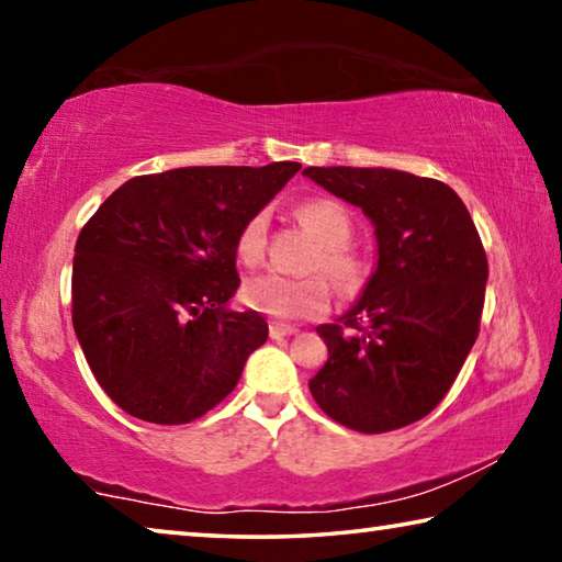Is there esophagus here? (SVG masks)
Wrapping results in <instances>:
<instances>
[{
	"label": "esophagus",
	"mask_w": 562,
	"mask_h": 562,
	"mask_svg": "<svg viewBox=\"0 0 562 562\" xmlns=\"http://www.w3.org/2000/svg\"><path fill=\"white\" fill-rule=\"evenodd\" d=\"M297 327L288 325V322H270V337L278 339V337H292Z\"/></svg>",
	"instance_id": "obj_1"
}]
</instances>
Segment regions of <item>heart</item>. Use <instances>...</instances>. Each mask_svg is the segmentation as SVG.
I'll list each match as a JSON object with an SVG mask.
<instances>
[{"instance_id":"1","label":"heart","mask_w":562,"mask_h":562,"mask_svg":"<svg viewBox=\"0 0 562 562\" xmlns=\"http://www.w3.org/2000/svg\"><path fill=\"white\" fill-rule=\"evenodd\" d=\"M294 215L302 225H307L319 240V250L312 260V268H322L331 280L345 284H357L361 278V265L347 250L355 233L347 207L331 198H310L297 205ZM268 245V221L258 213L245 221L235 240V252L240 262L255 265L262 260ZM243 297L252 310L278 319H302L322 312L329 304L327 282L319 274L310 278H288L278 272H260L247 278L243 284Z\"/></svg>"}]
</instances>
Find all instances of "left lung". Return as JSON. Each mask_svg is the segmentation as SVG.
<instances>
[{
  "instance_id": "left-lung-1",
  "label": "left lung",
  "mask_w": 562,
  "mask_h": 562,
  "mask_svg": "<svg viewBox=\"0 0 562 562\" xmlns=\"http://www.w3.org/2000/svg\"><path fill=\"white\" fill-rule=\"evenodd\" d=\"M374 225L376 268L341 325H319L329 359L310 379L322 412L384 434L434 412L479 337L488 262L469 211L434 178L394 168H304Z\"/></svg>"
}]
</instances>
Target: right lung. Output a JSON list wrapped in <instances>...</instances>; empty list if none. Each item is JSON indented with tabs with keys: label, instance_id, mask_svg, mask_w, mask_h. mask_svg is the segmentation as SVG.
<instances>
[{
	"label": "right lung",
	"instance_id": "1",
	"mask_svg": "<svg viewBox=\"0 0 562 562\" xmlns=\"http://www.w3.org/2000/svg\"><path fill=\"white\" fill-rule=\"evenodd\" d=\"M302 166H190L138 176L76 240L71 319L97 382L123 412L188 424L233 392L268 341L235 312V240Z\"/></svg>",
	"mask_w": 562,
	"mask_h": 562
}]
</instances>
